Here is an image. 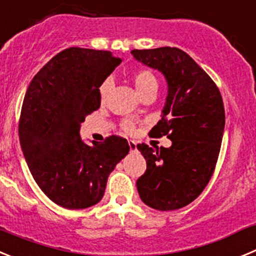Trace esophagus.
<instances>
[{"label":"esophagus","instance_id":"34e87169","mask_svg":"<svg viewBox=\"0 0 256 256\" xmlns=\"http://www.w3.org/2000/svg\"><path fill=\"white\" fill-rule=\"evenodd\" d=\"M128 144H130V152H133V151H136V150H137V144H136L134 140H130V142H128Z\"/></svg>","mask_w":256,"mask_h":256}]
</instances>
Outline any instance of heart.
Instances as JSON below:
<instances>
[{
  "label": "heart",
  "instance_id": "1",
  "mask_svg": "<svg viewBox=\"0 0 256 256\" xmlns=\"http://www.w3.org/2000/svg\"><path fill=\"white\" fill-rule=\"evenodd\" d=\"M132 80L133 85H134L140 96H144V94H148L151 91H157V88H158V81H157L156 76L151 71H147V70H140V71L136 72L133 74ZM110 88H112V82L110 81L102 82V86H100V98H102V102L106 99ZM122 126H123V130L126 132L130 133L133 132V130H134V124H133L132 120H124Z\"/></svg>",
  "mask_w": 256,
  "mask_h": 256
}]
</instances>
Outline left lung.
<instances>
[{
  "label": "left lung",
  "instance_id": "obj_1",
  "mask_svg": "<svg viewBox=\"0 0 256 256\" xmlns=\"http://www.w3.org/2000/svg\"><path fill=\"white\" fill-rule=\"evenodd\" d=\"M130 53L165 76V106L151 133L168 136L172 142L168 148L137 144L147 162L146 172L137 180L138 194L154 210H179L203 192L214 171L224 130L221 92L182 49L162 46Z\"/></svg>",
  "mask_w": 256,
  "mask_h": 256
}]
</instances>
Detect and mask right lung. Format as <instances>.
<instances>
[{
	"label": "right lung",
	"mask_w": 256,
	"mask_h": 256,
	"mask_svg": "<svg viewBox=\"0 0 256 256\" xmlns=\"http://www.w3.org/2000/svg\"><path fill=\"white\" fill-rule=\"evenodd\" d=\"M120 62L108 50L64 49L35 74L25 94L21 150L38 186L60 207L99 203L108 176L130 152L122 137L92 144L80 137L82 122L100 108L99 88Z\"/></svg>",
	"instance_id": "obj_1"
}]
</instances>
